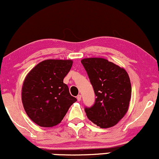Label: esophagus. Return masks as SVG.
I'll list each match as a JSON object with an SVG mask.
<instances>
[{"label":"esophagus","mask_w":159,"mask_h":159,"mask_svg":"<svg viewBox=\"0 0 159 159\" xmlns=\"http://www.w3.org/2000/svg\"><path fill=\"white\" fill-rule=\"evenodd\" d=\"M76 99H77V101H80V100H81V99H82V96L81 95H78L77 96V97H76Z\"/></svg>","instance_id":"34e87169"}]
</instances>
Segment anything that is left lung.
Returning a JSON list of instances; mask_svg holds the SVG:
<instances>
[{"label": "left lung", "instance_id": "obj_1", "mask_svg": "<svg viewBox=\"0 0 159 159\" xmlns=\"http://www.w3.org/2000/svg\"><path fill=\"white\" fill-rule=\"evenodd\" d=\"M81 62L97 97L91 107H85L88 118L101 128L114 126L128 110L131 98L128 74L103 58H85Z\"/></svg>", "mask_w": 159, "mask_h": 159}]
</instances>
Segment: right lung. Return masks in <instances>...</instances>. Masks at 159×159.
I'll list each match as a JSON object with an SVG mask.
<instances>
[{
	"label": "right lung",
	"instance_id": "add662e5",
	"mask_svg": "<svg viewBox=\"0 0 159 159\" xmlns=\"http://www.w3.org/2000/svg\"><path fill=\"white\" fill-rule=\"evenodd\" d=\"M72 63L69 60H46L27 74L23 84L22 102L28 116L39 126L58 125L76 101L63 83Z\"/></svg>",
	"mask_w": 159,
	"mask_h": 159
}]
</instances>
